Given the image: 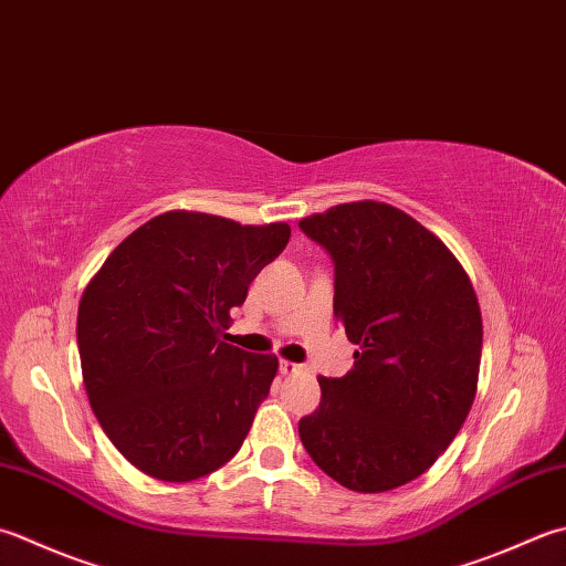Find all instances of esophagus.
<instances>
[{
	"instance_id": "34e87169",
	"label": "esophagus",
	"mask_w": 566,
	"mask_h": 566,
	"mask_svg": "<svg viewBox=\"0 0 566 566\" xmlns=\"http://www.w3.org/2000/svg\"><path fill=\"white\" fill-rule=\"evenodd\" d=\"M302 368H304V365H298V363L280 360V373H282V375H294V373H298Z\"/></svg>"
}]
</instances>
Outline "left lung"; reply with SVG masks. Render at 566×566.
Instances as JSON below:
<instances>
[{
  "instance_id": "obj_1",
  "label": "left lung",
  "mask_w": 566,
  "mask_h": 566,
  "mask_svg": "<svg viewBox=\"0 0 566 566\" xmlns=\"http://www.w3.org/2000/svg\"><path fill=\"white\" fill-rule=\"evenodd\" d=\"M336 262L334 314L356 368L321 375L298 422L316 467L356 493H385L444 453L479 390L483 321L467 270L390 203L353 201L298 220Z\"/></svg>"
}]
</instances>
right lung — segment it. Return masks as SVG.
I'll return each mask as SVG.
<instances>
[{
  "mask_svg": "<svg viewBox=\"0 0 566 566\" xmlns=\"http://www.w3.org/2000/svg\"><path fill=\"white\" fill-rule=\"evenodd\" d=\"M290 235L286 223L166 210L87 282L77 306L85 392L109 441L142 473L196 481L242 447L280 360L220 336Z\"/></svg>",
  "mask_w": 566,
  "mask_h": 566,
  "instance_id": "obj_1",
  "label": "right lung"
}]
</instances>
